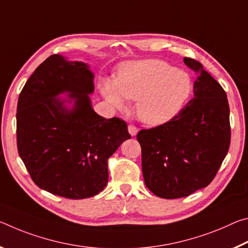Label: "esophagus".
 <instances>
[{"instance_id":"esophagus-1","label":"esophagus","mask_w":248,"mask_h":248,"mask_svg":"<svg viewBox=\"0 0 248 248\" xmlns=\"http://www.w3.org/2000/svg\"><path fill=\"white\" fill-rule=\"evenodd\" d=\"M128 132H129V134H131L132 136H135L136 134H137V128H136L135 125L129 124L128 125Z\"/></svg>"}]
</instances>
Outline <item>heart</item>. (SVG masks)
<instances>
[{
  "label": "heart",
  "mask_w": 248,
  "mask_h": 248,
  "mask_svg": "<svg viewBox=\"0 0 248 248\" xmlns=\"http://www.w3.org/2000/svg\"><path fill=\"white\" fill-rule=\"evenodd\" d=\"M191 90L189 76L160 60H141L122 66L115 81L103 83V94L113 107L136 101L139 119L149 125L165 123L179 111Z\"/></svg>",
  "instance_id": "b5f03b06"
}]
</instances>
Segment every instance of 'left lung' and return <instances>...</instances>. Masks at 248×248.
I'll return each instance as SVG.
<instances>
[{
  "label": "left lung",
  "mask_w": 248,
  "mask_h": 248,
  "mask_svg": "<svg viewBox=\"0 0 248 248\" xmlns=\"http://www.w3.org/2000/svg\"><path fill=\"white\" fill-rule=\"evenodd\" d=\"M184 62L197 75L193 99L170 121L137 134L145 185L164 199L188 197L209 186L231 143L224 89L198 60Z\"/></svg>",
  "instance_id": "obj_1"
}]
</instances>
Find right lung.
Returning a JSON list of instances; mask_svg holds the SVG:
<instances>
[{
    "label": "right lung",
    "mask_w": 248,
    "mask_h": 248,
    "mask_svg": "<svg viewBox=\"0 0 248 248\" xmlns=\"http://www.w3.org/2000/svg\"><path fill=\"white\" fill-rule=\"evenodd\" d=\"M93 89L88 64L51 55L19 93V157L32 181L56 196L79 200L102 191L108 180V158L131 139L123 120H108L93 111L89 97ZM62 92L71 93L72 110L55 97Z\"/></svg>",
    "instance_id": "right-lung-1"
}]
</instances>
